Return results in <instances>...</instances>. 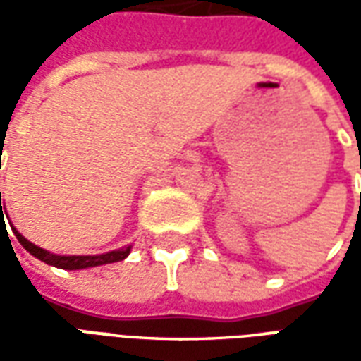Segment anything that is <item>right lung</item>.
<instances>
[{"label":"right lung","mask_w":361,"mask_h":361,"mask_svg":"<svg viewBox=\"0 0 361 361\" xmlns=\"http://www.w3.org/2000/svg\"><path fill=\"white\" fill-rule=\"evenodd\" d=\"M5 211V207H1V191H0V212ZM4 224V220H1ZM13 234L17 235L19 243L25 250L35 255L36 259L44 261L46 265L58 267V269H66V271H81V269H89V267H98V265H108V263H118L131 253V245L121 247V250L108 251V253H100V255H56L48 250L38 247L32 242H28L27 238L17 232V228H13Z\"/></svg>","instance_id":"obj_1"}]
</instances>
